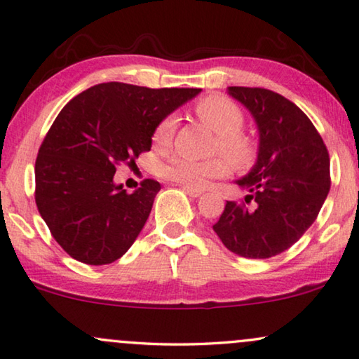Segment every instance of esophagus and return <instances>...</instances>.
I'll use <instances>...</instances> for the list:
<instances>
[{"mask_svg":"<svg viewBox=\"0 0 359 359\" xmlns=\"http://www.w3.org/2000/svg\"><path fill=\"white\" fill-rule=\"evenodd\" d=\"M181 188L188 192L191 197H199L202 194V189H194V188H189V186H181Z\"/></svg>","mask_w":359,"mask_h":359,"instance_id":"obj_1","label":"esophagus"}]
</instances>
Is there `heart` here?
Masks as SVG:
<instances>
[{
    "label": "heart",
    "instance_id": "1",
    "mask_svg": "<svg viewBox=\"0 0 359 359\" xmlns=\"http://www.w3.org/2000/svg\"><path fill=\"white\" fill-rule=\"evenodd\" d=\"M196 115L217 134L214 152L222 154L236 168H249L257 158V142L251 134L244 133V113L231 98L225 95H209L196 103ZM176 131L175 116H165L154 129L152 141L157 149H168ZM226 158L191 160L186 157H171L162 165V178L181 186L204 189L210 181L220 180L230 173Z\"/></svg>",
    "mask_w": 359,
    "mask_h": 359
}]
</instances>
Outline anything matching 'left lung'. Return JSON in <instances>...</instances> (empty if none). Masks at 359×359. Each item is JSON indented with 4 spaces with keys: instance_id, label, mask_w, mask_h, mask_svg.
<instances>
[{
    "instance_id": "left-lung-1",
    "label": "left lung",
    "mask_w": 359,
    "mask_h": 359,
    "mask_svg": "<svg viewBox=\"0 0 359 359\" xmlns=\"http://www.w3.org/2000/svg\"><path fill=\"white\" fill-rule=\"evenodd\" d=\"M259 129L257 163L238 181L241 202L226 201L214 231L231 252L269 259L287 251L319 215L330 189V158L311 119L262 87H230Z\"/></svg>"
}]
</instances>
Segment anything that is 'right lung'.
Masks as SVG:
<instances>
[{"label": "right lung", "instance_id": "right-lung-1", "mask_svg": "<svg viewBox=\"0 0 359 359\" xmlns=\"http://www.w3.org/2000/svg\"><path fill=\"white\" fill-rule=\"evenodd\" d=\"M199 92L105 82L66 103L35 160V204L72 259L105 266L133 246L160 183L128 194L113 183L116 167L149 152L155 126Z\"/></svg>", "mask_w": 359, "mask_h": 359}]
</instances>
